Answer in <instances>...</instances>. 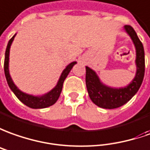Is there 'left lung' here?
Returning <instances> with one entry per match:
<instances>
[{"label": "left lung", "instance_id": "obj_1", "mask_svg": "<svg viewBox=\"0 0 150 150\" xmlns=\"http://www.w3.org/2000/svg\"><path fill=\"white\" fill-rule=\"evenodd\" d=\"M125 31L131 37L136 50V74L133 81L124 88L114 89L101 83L96 73L86 67V84L89 96L100 108H116L127 103L140 89L144 76V50L142 42L132 26L125 25Z\"/></svg>", "mask_w": 150, "mask_h": 150}]
</instances>
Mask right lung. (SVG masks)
Masks as SVG:
<instances>
[{"mask_svg":"<svg viewBox=\"0 0 150 150\" xmlns=\"http://www.w3.org/2000/svg\"><path fill=\"white\" fill-rule=\"evenodd\" d=\"M15 35L13 36L11 39H10L8 45L6 47V54H5V62H4V71H5V75H6V81L7 83L11 89V91L14 92V94L17 96L19 100L21 101L22 103H23L24 105H27L28 107L32 108H47L49 106L53 105L56 101L58 100L59 97L60 96V93L62 91V88H63V84L65 78L69 75V72L71 71V69L74 65L77 64V62H73L71 64H69L66 69L63 71L61 76L59 77V80L58 81L56 86L51 90L49 93L45 94L42 96H33L31 95H28L26 93L22 92L21 91H19L17 86L14 85V82L12 81L11 77L9 73V55H10V45L12 44V42L14 41V38Z\"/></svg>","mask_w":150,"mask_h":150,"instance_id":"add662e5","label":"right lung"}]
</instances>
